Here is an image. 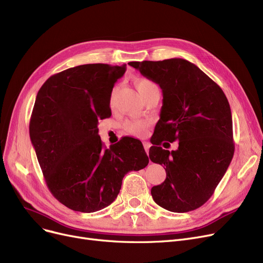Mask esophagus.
<instances>
[{
  "label": "esophagus",
  "instance_id": "34e87169",
  "mask_svg": "<svg viewBox=\"0 0 263 263\" xmlns=\"http://www.w3.org/2000/svg\"><path fill=\"white\" fill-rule=\"evenodd\" d=\"M143 145H144L145 152H146V154L148 155V153H149V147H151V144H149L148 142H144V143H143Z\"/></svg>",
  "mask_w": 263,
  "mask_h": 263
}]
</instances>
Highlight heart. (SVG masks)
<instances>
[{
	"label": "heart",
	"mask_w": 263,
	"mask_h": 263,
	"mask_svg": "<svg viewBox=\"0 0 263 263\" xmlns=\"http://www.w3.org/2000/svg\"><path fill=\"white\" fill-rule=\"evenodd\" d=\"M134 84H135V86H137V89H138L139 93L142 95L143 99L148 96L153 91L158 90V86L155 84L152 80L147 79V78H137V79L134 80ZM115 94H116V90L112 91V94L110 97L111 103L114 101ZM147 126H148V123L146 121H143V120H131L124 124V128H125L126 132H129L133 135H138V137H143V135L146 133Z\"/></svg>",
	"instance_id": "b5f03b06"
}]
</instances>
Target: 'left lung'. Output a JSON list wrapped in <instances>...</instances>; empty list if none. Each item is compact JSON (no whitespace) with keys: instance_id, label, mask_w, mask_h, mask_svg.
Segmentation results:
<instances>
[{"instance_id":"8db88e82","label":"left lung","mask_w":263,"mask_h":263,"mask_svg":"<svg viewBox=\"0 0 263 263\" xmlns=\"http://www.w3.org/2000/svg\"><path fill=\"white\" fill-rule=\"evenodd\" d=\"M129 65L162 90L149 158L163 164L167 178L152 187L153 199L172 212L195 210L212 196L234 155L227 96L196 65L182 58ZM163 140H179L178 149L162 150Z\"/></svg>"}]
</instances>
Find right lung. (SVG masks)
I'll return each mask as SVG.
<instances>
[{"mask_svg": "<svg viewBox=\"0 0 263 263\" xmlns=\"http://www.w3.org/2000/svg\"><path fill=\"white\" fill-rule=\"evenodd\" d=\"M125 65L86 64L53 74L39 90L30 139L52 195L74 211L95 212L117 198L129 171L148 164L141 141L104 146L100 119L109 118L115 82Z\"/></svg>", "mask_w": 263, "mask_h": 263, "instance_id": "add662e5", "label": "right lung"}]
</instances>
